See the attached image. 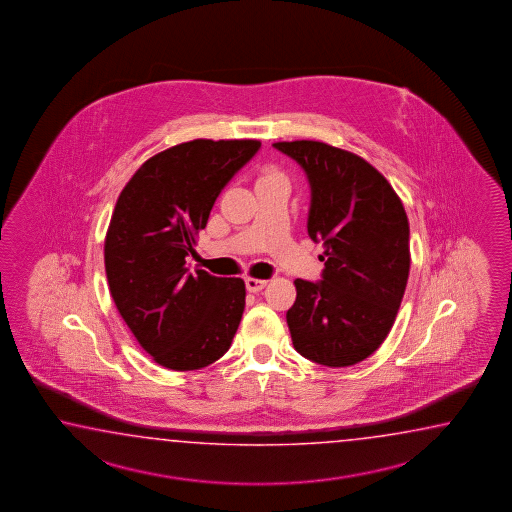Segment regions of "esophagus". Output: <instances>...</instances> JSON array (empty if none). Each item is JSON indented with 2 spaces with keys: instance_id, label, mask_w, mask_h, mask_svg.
Here are the masks:
<instances>
[{
  "instance_id": "1",
  "label": "esophagus",
  "mask_w": 512,
  "mask_h": 512,
  "mask_svg": "<svg viewBox=\"0 0 512 512\" xmlns=\"http://www.w3.org/2000/svg\"><path fill=\"white\" fill-rule=\"evenodd\" d=\"M247 291L249 293H260L261 289L267 285V280H260V278H247L245 280Z\"/></svg>"
}]
</instances>
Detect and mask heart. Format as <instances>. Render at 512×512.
Listing matches in <instances>:
<instances>
[{"label": "heart", "mask_w": 512, "mask_h": 512, "mask_svg": "<svg viewBox=\"0 0 512 512\" xmlns=\"http://www.w3.org/2000/svg\"><path fill=\"white\" fill-rule=\"evenodd\" d=\"M276 172H267V174L261 175V177H269V175H274Z\"/></svg>", "instance_id": "heart-1"}]
</instances>
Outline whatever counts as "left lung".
<instances>
[{"label":"left lung","instance_id":"1","mask_svg":"<svg viewBox=\"0 0 512 512\" xmlns=\"http://www.w3.org/2000/svg\"><path fill=\"white\" fill-rule=\"evenodd\" d=\"M311 185L307 232L324 243L320 282L294 280L293 346L329 368L368 359L388 337L410 272V225L386 177L326 142H274Z\"/></svg>","mask_w":512,"mask_h":512}]
</instances>
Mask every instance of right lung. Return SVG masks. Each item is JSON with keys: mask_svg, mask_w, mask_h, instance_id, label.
<instances>
[{"mask_svg": "<svg viewBox=\"0 0 512 512\" xmlns=\"http://www.w3.org/2000/svg\"><path fill=\"white\" fill-rule=\"evenodd\" d=\"M261 142L196 139L150 157L122 188L104 241L109 293L141 348L168 370H201L229 351L245 282L188 271L221 190Z\"/></svg>", "mask_w": 512, "mask_h": 512, "instance_id": "obj_1", "label": "right lung"}]
</instances>
